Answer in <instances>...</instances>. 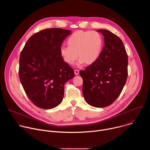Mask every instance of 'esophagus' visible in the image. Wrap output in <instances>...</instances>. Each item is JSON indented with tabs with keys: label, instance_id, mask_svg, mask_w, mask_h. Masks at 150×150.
<instances>
[{
	"label": "esophagus",
	"instance_id": "obj_1",
	"mask_svg": "<svg viewBox=\"0 0 150 150\" xmlns=\"http://www.w3.org/2000/svg\"><path fill=\"white\" fill-rule=\"evenodd\" d=\"M79 71L78 70H77V69H75V70H74V73H75V75H78L79 74Z\"/></svg>",
	"mask_w": 150,
	"mask_h": 150
}]
</instances>
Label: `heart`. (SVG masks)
<instances>
[{"label": "heart", "instance_id": "heart-1", "mask_svg": "<svg viewBox=\"0 0 150 150\" xmlns=\"http://www.w3.org/2000/svg\"><path fill=\"white\" fill-rule=\"evenodd\" d=\"M68 46H63L60 53L63 60L72 65L78 59L79 64L91 65L99 58L103 46L101 35L97 31H77L68 39Z\"/></svg>", "mask_w": 150, "mask_h": 150}]
</instances>
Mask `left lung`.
<instances>
[{"mask_svg": "<svg viewBox=\"0 0 150 150\" xmlns=\"http://www.w3.org/2000/svg\"><path fill=\"white\" fill-rule=\"evenodd\" d=\"M104 46L98 60L79 74L86 102L95 108L112 104L120 94L127 77V54L122 40L106 30H99Z\"/></svg>", "mask_w": 150, "mask_h": 150, "instance_id": "obj_1", "label": "left lung"}]
</instances>
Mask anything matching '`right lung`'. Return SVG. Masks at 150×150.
<instances>
[{"instance_id":"right-lung-1","label":"right lung","mask_w":150,"mask_h":150,"mask_svg":"<svg viewBox=\"0 0 150 150\" xmlns=\"http://www.w3.org/2000/svg\"><path fill=\"white\" fill-rule=\"evenodd\" d=\"M59 28L34 34L19 57V77L31 102L40 108L51 109L62 101L64 85L74 77V69L60 53L62 42L71 33Z\"/></svg>"}]
</instances>
